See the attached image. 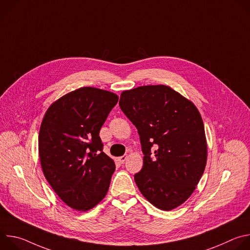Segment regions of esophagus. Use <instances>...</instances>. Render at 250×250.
Returning <instances> with one entry per match:
<instances>
[{"label":"esophagus","instance_id":"esophagus-1","mask_svg":"<svg viewBox=\"0 0 250 250\" xmlns=\"http://www.w3.org/2000/svg\"><path fill=\"white\" fill-rule=\"evenodd\" d=\"M126 158H127V156L126 155H123V156H121V157H118V160L120 161V163H125V161L126 160Z\"/></svg>","mask_w":250,"mask_h":250}]
</instances>
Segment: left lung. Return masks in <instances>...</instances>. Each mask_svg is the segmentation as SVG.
I'll return each mask as SVG.
<instances>
[{
  "label": "left lung",
  "mask_w": 250,
  "mask_h": 250,
  "mask_svg": "<svg viewBox=\"0 0 250 250\" xmlns=\"http://www.w3.org/2000/svg\"><path fill=\"white\" fill-rule=\"evenodd\" d=\"M119 104L137 128L145 154L134 175L139 191L160 209L179 207L195 191L207 163L205 127L196 105L165 85L124 91Z\"/></svg>",
  "instance_id": "1"
}]
</instances>
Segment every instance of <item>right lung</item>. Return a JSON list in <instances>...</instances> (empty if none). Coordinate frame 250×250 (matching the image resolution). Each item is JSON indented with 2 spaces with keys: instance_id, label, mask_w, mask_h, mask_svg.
Here are the masks:
<instances>
[{
  "instance_id": "1",
  "label": "right lung",
  "mask_w": 250,
  "mask_h": 250,
  "mask_svg": "<svg viewBox=\"0 0 250 250\" xmlns=\"http://www.w3.org/2000/svg\"><path fill=\"white\" fill-rule=\"evenodd\" d=\"M119 97L83 87L55 101L39 135V153L46 180L70 208L86 211L108 193L115 162L103 151L100 129Z\"/></svg>"
}]
</instances>
